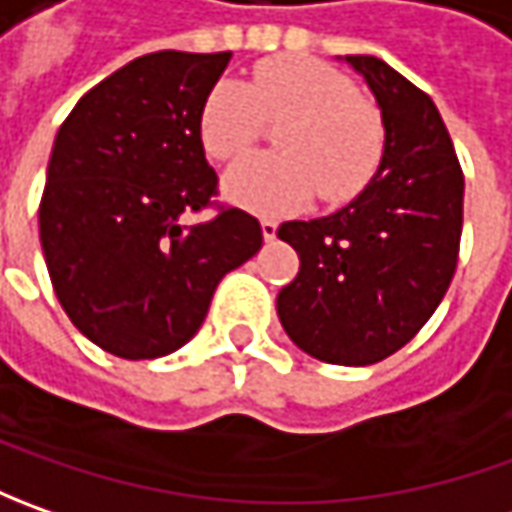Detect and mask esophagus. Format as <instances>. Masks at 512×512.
<instances>
[{"instance_id": "34e87169", "label": "esophagus", "mask_w": 512, "mask_h": 512, "mask_svg": "<svg viewBox=\"0 0 512 512\" xmlns=\"http://www.w3.org/2000/svg\"><path fill=\"white\" fill-rule=\"evenodd\" d=\"M276 230H279V225H276L273 219H262V236H265V242H273V239H276Z\"/></svg>"}]
</instances>
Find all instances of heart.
Listing matches in <instances>:
<instances>
[{"mask_svg": "<svg viewBox=\"0 0 512 512\" xmlns=\"http://www.w3.org/2000/svg\"><path fill=\"white\" fill-rule=\"evenodd\" d=\"M279 122L276 148L239 162L225 176V196L262 216L296 213L319 193L327 205L356 199L384 156L382 113L342 70L310 56L259 62L250 82L222 79L199 108V142L210 159L242 156Z\"/></svg>", "mask_w": 512, "mask_h": 512, "instance_id": "1", "label": "heart"}]
</instances>
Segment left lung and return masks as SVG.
I'll return each instance as SVG.
<instances>
[{"label": "left lung", "instance_id": "1", "mask_svg": "<svg viewBox=\"0 0 512 512\" xmlns=\"http://www.w3.org/2000/svg\"><path fill=\"white\" fill-rule=\"evenodd\" d=\"M373 90L384 156L342 210L285 222L299 273L276 310L296 347L327 364H376L410 342L459 262L464 173L433 99L376 56H344Z\"/></svg>", "mask_w": 512, "mask_h": 512}]
</instances>
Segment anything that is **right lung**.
I'll return each mask as SVG.
<instances>
[{
  "instance_id": "obj_1",
  "label": "right lung",
  "mask_w": 512,
  "mask_h": 512,
  "mask_svg": "<svg viewBox=\"0 0 512 512\" xmlns=\"http://www.w3.org/2000/svg\"><path fill=\"white\" fill-rule=\"evenodd\" d=\"M225 53L159 50L90 88L56 133L39 202L50 285L82 336L119 359L187 344L216 285L262 247V225L219 207V176L199 142V108Z\"/></svg>"
}]
</instances>
